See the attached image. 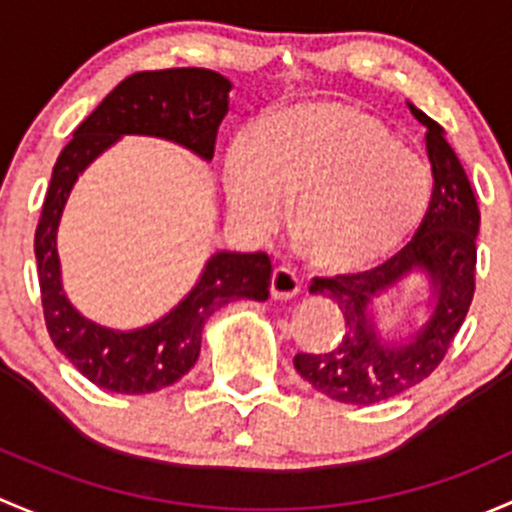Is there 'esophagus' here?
Returning a JSON list of instances; mask_svg holds the SVG:
<instances>
[{
    "label": "esophagus",
    "instance_id": "esophagus-1",
    "mask_svg": "<svg viewBox=\"0 0 512 512\" xmlns=\"http://www.w3.org/2000/svg\"><path fill=\"white\" fill-rule=\"evenodd\" d=\"M300 291V281L298 276L291 271V268L278 266L271 276V295L276 300H288L293 298L295 293Z\"/></svg>",
    "mask_w": 512,
    "mask_h": 512
}]
</instances>
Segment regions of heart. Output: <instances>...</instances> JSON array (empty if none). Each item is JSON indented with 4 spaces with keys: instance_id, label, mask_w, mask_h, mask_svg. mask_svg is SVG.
I'll return each mask as SVG.
<instances>
[{
    "instance_id": "obj_1",
    "label": "heart",
    "mask_w": 512,
    "mask_h": 512,
    "mask_svg": "<svg viewBox=\"0 0 512 512\" xmlns=\"http://www.w3.org/2000/svg\"><path fill=\"white\" fill-rule=\"evenodd\" d=\"M231 212L256 234L295 197L293 231L325 271H360L397 251L431 204L426 162L382 118L347 100L283 108L226 155Z\"/></svg>"
}]
</instances>
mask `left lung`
<instances>
[{
    "label": "left lung",
    "mask_w": 512,
    "mask_h": 512,
    "mask_svg": "<svg viewBox=\"0 0 512 512\" xmlns=\"http://www.w3.org/2000/svg\"><path fill=\"white\" fill-rule=\"evenodd\" d=\"M409 108L426 125V155L434 177L424 221L412 241L377 268L310 281V293L328 295L342 310L345 333L325 355L298 352L293 365L305 382L342 404L370 407L424 382L449 352L476 293V236L481 226L476 192L444 128L414 105ZM414 267L432 276L435 313L409 346H389L373 333L366 308Z\"/></svg>",
    "instance_id": "1"
}]
</instances>
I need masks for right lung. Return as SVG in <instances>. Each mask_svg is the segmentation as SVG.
Returning a JSON list of instances; mask_svg holds the SVG:
<instances>
[{
  "instance_id": "1",
  "label": "right lung",
  "mask_w": 512,
  "mask_h": 512,
  "mask_svg": "<svg viewBox=\"0 0 512 512\" xmlns=\"http://www.w3.org/2000/svg\"><path fill=\"white\" fill-rule=\"evenodd\" d=\"M231 83L209 68L138 71L120 81L83 120L61 150L46 189L34 236L41 308L51 342L71 365L100 389L150 394L170 387L194 367L204 323L214 310L239 298L266 300L271 258L266 254H221L209 258L194 291L157 323L133 333L100 328L73 310L61 291L56 226L78 175L120 135L175 140L212 160Z\"/></svg>"
}]
</instances>
